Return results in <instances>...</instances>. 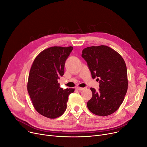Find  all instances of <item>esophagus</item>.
<instances>
[{
    "mask_svg": "<svg viewBox=\"0 0 147 147\" xmlns=\"http://www.w3.org/2000/svg\"><path fill=\"white\" fill-rule=\"evenodd\" d=\"M76 89H78V90H79V91H82V90H84V89H85V88H80V87H77L76 88Z\"/></svg>",
    "mask_w": 147,
    "mask_h": 147,
    "instance_id": "esophagus-1",
    "label": "esophagus"
}]
</instances>
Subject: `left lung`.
<instances>
[{"mask_svg":"<svg viewBox=\"0 0 147 147\" xmlns=\"http://www.w3.org/2000/svg\"><path fill=\"white\" fill-rule=\"evenodd\" d=\"M82 57L87 62L92 78H97L99 89L91 88L92 98L87 103L88 109L105 117L117 111L124 101L128 88L127 67L118 52L106 46L88 47Z\"/></svg>","mask_w":147,"mask_h":147,"instance_id":"1","label":"left lung"}]
</instances>
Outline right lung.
<instances>
[{
    "instance_id": "right-lung-1",
    "label": "right lung",
    "mask_w": 147,
    "mask_h": 147,
    "mask_svg": "<svg viewBox=\"0 0 147 147\" xmlns=\"http://www.w3.org/2000/svg\"><path fill=\"white\" fill-rule=\"evenodd\" d=\"M73 47H51L38 55L29 74L28 91L35 110L49 118H58L65 112L68 95L74 89H63L58 80L64 74L65 61Z\"/></svg>"
}]
</instances>
